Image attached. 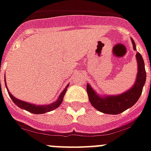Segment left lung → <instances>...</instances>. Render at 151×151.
I'll use <instances>...</instances> for the list:
<instances>
[{"label":"left lung","instance_id":"left-lung-1","mask_svg":"<svg viewBox=\"0 0 151 151\" xmlns=\"http://www.w3.org/2000/svg\"><path fill=\"white\" fill-rule=\"evenodd\" d=\"M133 49L136 50L135 42L132 40ZM138 66L137 80L133 87L127 91L118 95H105L101 97L93 90L92 88L87 84V92L91 104L97 110L106 114L117 115L129 108L132 107L138 101L142 94L143 85L146 82L147 73L145 70L144 61L139 52L136 55Z\"/></svg>","mask_w":151,"mask_h":151}]
</instances>
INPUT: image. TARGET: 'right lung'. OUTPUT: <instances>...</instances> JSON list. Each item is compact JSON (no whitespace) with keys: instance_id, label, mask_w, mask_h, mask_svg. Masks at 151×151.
<instances>
[{"instance_id":"1","label":"right lung","mask_w":151,"mask_h":151,"mask_svg":"<svg viewBox=\"0 0 151 151\" xmlns=\"http://www.w3.org/2000/svg\"><path fill=\"white\" fill-rule=\"evenodd\" d=\"M4 82L6 83L5 78H4ZM6 85V88L8 89V87H7V84ZM67 87L68 85H67V87L64 88V90L61 92V94L60 95L59 98L57 99L56 101L54 102H52V103L50 104V105H35V104H31L29 103V102H26V101H22V100H19V99H16L14 98L13 95L9 92V91L8 89V92L9 94V96L11 97V99L13 101L14 104H15L17 106H18L21 109H22L26 110V111H29V112H32V113L34 114H43L46 113V112H48V111H52V110H54L56 108H58L60 104L62 103V101L63 100V96L66 94V91L67 90Z\"/></svg>"}]
</instances>
